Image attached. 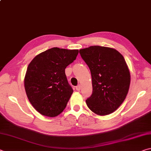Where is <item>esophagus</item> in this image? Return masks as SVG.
I'll return each mask as SVG.
<instances>
[{"label": "esophagus", "mask_w": 151, "mask_h": 151, "mask_svg": "<svg viewBox=\"0 0 151 151\" xmlns=\"http://www.w3.org/2000/svg\"><path fill=\"white\" fill-rule=\"evenodd\" d=\"M81 85H78L77 86H76V91H79L81 90Z\"/></svg>", "instance_id": "1"}]
</instances>
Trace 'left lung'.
Here are the masks:
<instances>
[{
    "mask_svg": "<svg viewBox=\"0 0 151 151\" xmlns=\"http://www.w3.org/2000/svg\"><path fill=\"white\" fill-rule=\"evenodd\" d=\"M90 68L93 94L86 100L91 111L104 116L114 112L129 92L131 74L124 58L116 49L91 46L79 50Z\"/></svg>",
    "mask_w": 151,
    "mask_h": 151,
    "instance_id": "left-lung-1",
    "label": "left lung"
}]
</instances>
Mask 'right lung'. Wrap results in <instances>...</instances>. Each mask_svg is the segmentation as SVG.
Segmentation results:
<instances>
[{
  "label": "right lung",
  "instance_id": "1",
  "mask_svg": "<svg viewBox=\"0 0 151 151\" xmlns=\"http://www.w3.org/2000/svg\"><path fill=\"white\" fill-rule=\"evenodd\" d=\"M78 54V50L54 47L36 56L28 66L25 91L32 106L42 115L57 116L65 109L73 93L65 68Z\"/></svg>",
  "mask_w": 151,
  "mask_h": 151
}]
</instances>
